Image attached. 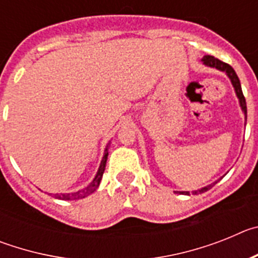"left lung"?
<instances>
[{
    "label": "left lung",
    "mask_w": 258,
    "mask_h": 258,
    "mask_svg": "<svg viewBox=\"0 0 258 258\" xmlns=\"http://www.w3.org/2000/svg\"><path fill=\"white\" fill-rule=\"evenodd\" d=\"M202 61L206 66H208V67H213V68H216V70L222 71V72H225V74H226L227 76H229V79L231 80L232 86H234V89H235L236 97L239 98V103H240L241 111L244 112L245 121H247V103H245V98H244V95H243V92H241L240 81H239V77H238V75L235 74V71H234V68H232L230 64H227V63H225V61L220 60V59H217V58H214V56H212V55L203 56ZM216 183H217V182H214V183L209 184V186H206V187L200 188V190L192 191V194H194V195H198V194L206 192V191H208L209 188L213 187V186ZM179 194H188V192H187V191H186V192H184V191H181V192H179Z\"/></svg>",
    "instance_id": "left-lung-1"
}]
</instances>
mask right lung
Instances as JSON below:
<instances>
[{
	"label": "right lung",
	"mask_w": 258,
	"mask_h": 258,
	"mask_svg": "<svg viewBox=\"0 0 258 258\" xmlns=\"http://www.w3.org/2000/svg\"><path fill=\"white\" fill-rule=\"evenodd\" d=\"M107 156H108V151L107 149L104 150V155H103V159L101 161V165H99V169H98L97 175L94 177L93 182L89 184L88 187L83 188V190H79L77 192H72V194H55V198L56 199H60V200H77V199H84V198L89 197L90 194L94 192L95 190L98 188L99 183H101V179L103 177V173H104V168H106V163H107Z\"/></svg>",
	"instance_id": "obj_1"
}]
</instances>
